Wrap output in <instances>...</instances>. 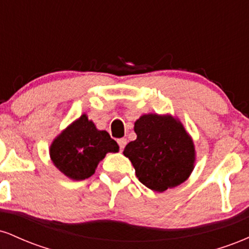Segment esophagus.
<instances>
[{
	"instance_id": "1",
	"label": "esophagus",
	"mask_w": 249,
	"mask_h": 249,
	"mask_svg": "<svg viewBox=\"0 0 249 249\" xmlns=\"http://www.w3.org/2000/svg\"><path fill=\"white\" fill-rule=\"evenodd\" d=\"M117 142H118L121 150H123V148L125 147V145H126V138H121V139H118Z\"/></svg>"
}]
</instances>
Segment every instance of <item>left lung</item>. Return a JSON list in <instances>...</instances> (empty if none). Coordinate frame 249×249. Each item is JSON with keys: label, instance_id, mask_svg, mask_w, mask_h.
<instances>
[{"label": "left lung", "instance_id": "left-lung-1", "mask_svg": "<svg viewBox=\"0 0 249 249\" xmlns=\"http://www.w3.org/2000/svg\"><path fill=\"white\" fill-rule=\"evenodd\" d=\"M137 139L124 148L142 185L156 192L186 181L196 164V147L179 118L147 113L134 123Z\"/></svg>", "mask_w": 249, "mask_h": 249}]
</instances>
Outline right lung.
I'll return each mask as SVG.
<instances>
[{
  "label": "right lung",
  "mask_w": 249,
  "mask_h": 249,
  "mask_svg": "<svg viewBox=\"0 0 249 249\" xmlns=\"http://www.w3.org/2000/svg\"><path fill=\"white\" fill-rule=\"evenodd\" d=\"M118 151V144L110 134L98 130L85 113L65 127L49 148L53 164L65 177L76 181L90 178L107 153Z\"/></svg>",
  "instance_id": "1"
}]
</instances>
